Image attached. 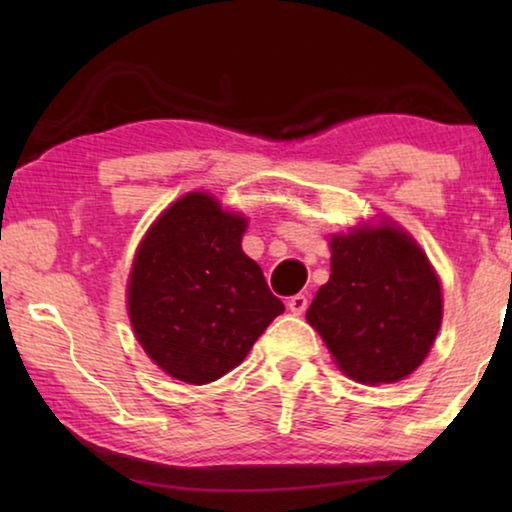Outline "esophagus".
<instances>
[{
  "label": "esophagus",
  "mask_w": 512,
  "mask_h": 512,
  "mask_svg": "<svg viewBox=\"0 0 512 512\" xmlns=\"http://www.w3.org/2000/svg\"><path fill=\"white\" fill-rule=\"evenodd\" d=\"M289 310L293 312V314H305V310H307V305H310V300H307V296H303V293H298V296H291L289 298Z\"/></svg>",
  "instance_id": "34e87169"
}]
</instances>
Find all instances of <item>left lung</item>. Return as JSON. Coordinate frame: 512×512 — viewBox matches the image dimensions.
<instances>
[{
	"label": "left lung",
	"instance_id": "obj_1",
	"mask_svg": "<svg viewBox=\"0 0 512 512\" xmlns=\"http://www.w3.org/2000/svg\"><path fill=\"white\" fill-rule=\"evenodd\" d=\"M443 319L436 272L396 228L352 230L331 240V279L307 321L356 382L389 384L426 359Z\"/></svg>",
	"mask_w": 512,
	"mask_h": 512
}]
</instances>
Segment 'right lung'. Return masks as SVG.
<instances>
[{"mask_svg":"<svg viewBox=\"0 0 512 512\" xmlns=\"http://www.w3.org/2000/svg\"><path fill=\"white\" fill-rule=\"evenodd\" d=\"M247 221L207 193L174 202L139 244L128 307L144 352L188 384L240 366L284 303L242 251Z\"/></svg>","mask_w":512,"mask_h":512,"instance_id":"right-lung-1","label":"right lung"}]
</instances>
